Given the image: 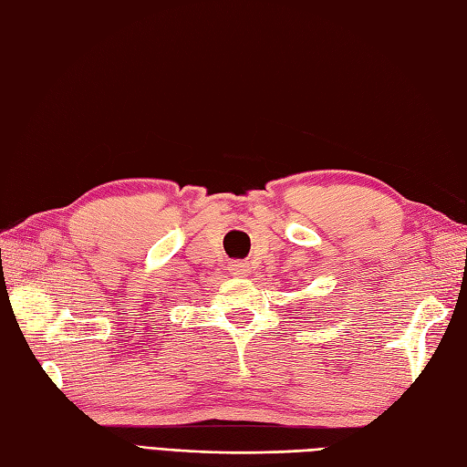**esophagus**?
<instances>
[{
    "label": "esophagus",
    "mask_w": 467,
    "mask_h": 467,
    "mask_svg": "<svg viewBox=\"0 0 467 467\" xmlns=\"http://www.w3.org/2000/svg\"><path fill=\"white\" fill-rule=\"evenodd\" d=\"M230 272L235 275V278H244V275L250 274V264L242 262V260H235L230 264Z\"/></svg>",
    "instance_id": "esophagus-1"
}]
</instances>
